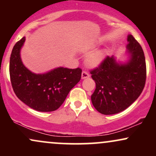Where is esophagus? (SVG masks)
Here are the masks:
<instances>
[{
    "label": "esophagus",
    "mask_w": 156,
    "mask_h": 156,
    "mask_svg": "<svg viewBox=\"0 0 156 156\" xmlns=\"http://www.w3.org/2000/svg\"><path fill=\"white\" fill-rule=\"evenodd\" d=\"M89 78V74L86 71H83L81 74V78L82 79H85V78Z\"/></svg>",
    "instance_id": "obj_1"
}]
</instances>
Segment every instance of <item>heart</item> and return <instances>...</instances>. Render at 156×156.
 I'll use <instances>...</instances> for the list:
<instances>
[{"label":"heart","mask_w":156,"mask_h":156,"mask_svg":"<svg viewBox=\"0 0 156 156\" xmlns=\"http://www.w3.org/2000/svg\"><path fill=\"white\" fill-rule=\"evenodd\" d=\"M105 58V53L103 51H98L93 53L87 58V63L89 67H95L99 66Z\"/></svg>","instance_id":"1"}]
</instances>
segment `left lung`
Instances as JSON below:
<instances>
[{
    "instance_id": "8db88e82",
    "label": "left lung",
    "mask_w": 156,
    "mask_h": 156,
    "mask_svg": "<svg viewBox=\"0 0 156 156\" xmlns=\"http://www.w3.org/2000/svg\"><path fill=\"white\" fill-rule=\"evenodd\" d=\"M128 60L117 62L107 56L101 65L90 72L96 83L91 96L94 107L105 115L119 113L139 98L146 81V62L144 52L131 34L128 35Z\"/></svg>"
}]
</instances>
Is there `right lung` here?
<instances>
[{
    "label": "right lung",
    "mask_w": 156,
    "mask_h": 156,
    "mask_svg": "<svg viewBox=\"0 0 156 156\" xmlns=\"http://www.w3.org/2000/svg\"><path fill=\"white\" fill-rule=\"evenodd\" d=\"M26 37L18 41L12 49L9 74L12 88L17 98L30 108L42 112H53L65 101L69 91L81 78L80 68H55L37 74L25 67L20 57Z\"/></svg>",
    "instance_id": "obj_1"
}]
</instances>
